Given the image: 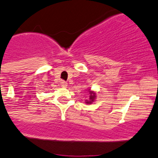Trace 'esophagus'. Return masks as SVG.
I'll return each mask as SVG.
<instances>
[{"label":"esophagus","mask_w":158,"mask_h":158,"mask_svg":"<svg viewBox=\"0 0 158 158\" xmlns=\"http://www.w3.org/2000/svg\"><path fill=\"white\" fill-rule=\"evenodd\" d=\"M61 85L62 87H66L68 86V83L65 82V81H61Z\"/></svg>","instance_id":"34e87169"}]
</instances>
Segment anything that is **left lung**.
Masks as SVG:
<instances>
[{
    "instance_id": "left-lung-1",
    "label": "left lung",
    "mask_w": 158,
    "mask_h": 158,
    "mask_svg": "<svg viewBox=\"0 0 158 158\" xmlns=\"http://www.w3.org/2000/svg\"><path fill=\"white\" fill-rule=\"evenodd\" d=\"M88 92L89 93V99L88 100H86V104H92L93 102H94V101H95V99H96V97H97V96H96V93L94 92V91H93V90H91L90 89H89V90H88Z\"/></svg>"
}]
</instances>
